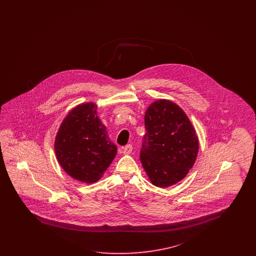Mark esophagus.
Here are the masks:
<instances>
[{
	"instance_id": "obj_1",
	"label": "esophagus",
	"mask_w": 256,
	"mask_h": 256,
	"mask_svg": "<svg viewBox=\"0 0 256 256\" xmlns=\"http://www.w3.org/2000/svg\"><path fill=\"white\" fill-rule=\"evenodd\" d=\"M132 149L133 148H132V144H128L123 148V153L124 155H130L132 152Z\"/></svg>"
}]
</instances>
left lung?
I'll return each mask as SVG.
<instances>
[{
  "label": "left lung",
  "instance_id": "obj_1",
  "mask_svg": "<svg viewBox=\"0 0 256 256\" xmlns=\"http://www.w3.org/2000/svg\"><path fill=\"white\" fill-rule=\"evenodd\" d=\"M140 160L153 185L172 186L184 178L196 160L199 142L194 126L176 103L160 100L146 112Z\"/></svg>",
  "mask_w": 256,
  "mask_h": 256
}]
</instances>
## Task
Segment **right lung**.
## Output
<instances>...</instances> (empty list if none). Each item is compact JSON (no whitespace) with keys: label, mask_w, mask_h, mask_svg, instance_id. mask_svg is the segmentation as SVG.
<instances>
[{"label":"right lung","mask_w":256,"mask_h":256,"mask_svg":"<svg viewBox=\"0 0 256 256\" xmlns=\"http://www.w3.org/2000/svg\"><path fill=\"white\" fill-rule=\"evenodd\" d=\"M54 150L66 172L84 183L100 178L117 152L92 102L75 107L64 119L55 138Z\"/></svg>","instance_id":"1"}]
</instances>
